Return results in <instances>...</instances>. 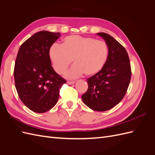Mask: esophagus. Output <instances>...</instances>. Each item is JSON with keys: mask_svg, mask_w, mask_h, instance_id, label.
Returning <instances> with one entry per match:
<instances>
[{"mask_svg": "<svg viewBox=\"0 0 155 155\" xmlns=\"http://www.w3.org/2000/svg\"><path fill=\"white\" fill-rule=\"evenodd\" d=\"M75 83H76V81H67V84H68V85H73V84H74Z\"/></svg>", "mask_w": 155, "mask_h": 155, "instance_id": "34e87169", "label": "esophagus"}]
</instances>
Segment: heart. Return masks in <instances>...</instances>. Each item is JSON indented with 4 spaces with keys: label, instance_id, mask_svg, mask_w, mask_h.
<instances>
[{
    "label": "heart",
    "instance_id": "b5f03b06",
    "mask_svg": "<svg viewBox=\"0 0 155 155\" xmlns=\"http://www.w3.org/2000/svg\"><path fill=\"white\" fill-rule=\"evenodd\" d=\"M109 53L105 41L78 35L66 37L61 46L54 44L49 50L53 67L59 74L66 71L73 60L74 65L65 75L68 78L96 74L104 67Z\"/></svg>",
    "mask_w": 155,
    "mask_h": 155
}]
</instances>
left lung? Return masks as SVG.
<instances>
[{
	"label": "left lung",
	"mask_w": 155,
	"mask_h": 155,
	"mask_svg": "<svg viewBox=\"0 0 155 155\" xmlns=\"http://www.w3.org/2000/svg\"><path fill=\"white\" fill-rule=\"evenodd\" d=\"M105 40L109 53L104 67L88 78V88L82 96L87 107L96 111H105L122 100L131 78L129 58L124 46L106 33H97Z\"/></svg>",
	"instance_id": "left-lung-1"
}]
</instances>
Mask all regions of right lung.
<instances>
[{"mask_svg": "<svg viewBox=\"0 0 155 155\" xmlns=\"http://www.w3.org/2000/svg\"><path fill=\"white\" fill-rule=\"evenodd\" d=\"M60 33L41 31L20 46L13 76L18 97L29 109L37 113L50 110L57 104L60 89L66 80L51 65L49 50Z\"/></svg>", "mask_w": 155, "mask_h": 155, "instance_id": "obj_1", "label": "right lung"}]
</instances>
